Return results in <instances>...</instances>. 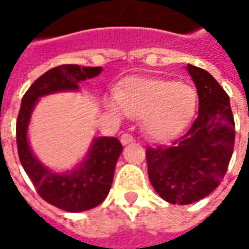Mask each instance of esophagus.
<instances>
[{"mask_svg":"<svg viewBox=\"0 0 249 249\" xmlns=\"http://www.w3.org/2000/svg\"><path fill=\"white\" fill-rule=\"evenodd\" d=\"M121 144L123 145H126V144H130V142H133L135 141V137L132 135H129V133H124V135L121 136Z\"/></svg>","mask_w":249,"mask_h":249,"instance_id":"obj_1","label":"esophagus"}]
</instances>
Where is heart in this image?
Wrapping results in <instances>:
<instances>
[{
	"label": "heart",
	"instance_id": "1",
	"mask_svg": "<svg viewBox=\"0 0 249 249\" xmlns=\"http://www.w3.org/2000/svg\"><path fill=\"white\" fill-rule=\"evenodd\" d=\"M197 93L181 82L160 78H128L107 101L117 114L142 117L144 129L156 140L178 136L192 119Z\"/></svg>",
	"mask_w": 249,
	"mask_h": 249
}]
</instances>
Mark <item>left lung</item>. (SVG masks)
<instances>
[{
    "instance_id": "obj_1",
    "label": "left lung",
    "mask_w": 249,
    "mask_h": 249,
    "mask_svg": "<svg viewBox=\"0 0 249 249\" xmlns=\"http://www.w3.org/2000/svg\"><path fill=\"white\" fill-rule=\"evenodd\" d=\"M198 94V114L171 145L146 148L148 176L165 201L196 203L224 178L235 144V120L228 94L208 71L188 64Z\"/></svg>"
}]
</instances>
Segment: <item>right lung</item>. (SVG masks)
<instances>
[{"mask_svg":"<svg viewBox=\"0 0 249 249\" xmlns=\"http://www.w3.org/2000/svg\"><path fill=\"white\" fill-rule=\"evenodd\" d=\"M101 71L100 66H56L38 77L21 101L16 125L19 161L41 197L66 212H82L103 203L112 187L123 145L116 137H97L80 165L71 172L57 173L45 167L32 152L28 125L38 98L51 93L78 90L80 82L98 76Z\"/></svg>","mask_w":249,"mask_h":249,"instance_id":"obj_1","label":"right lung"}]
</instances>
